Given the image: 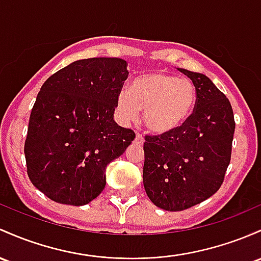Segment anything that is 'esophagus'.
Here are the masks:
<instances>
[{
    "mask_svg": "<svg viewBox=\"0 0 261 261\" xmlns=\"http://www.w3.org/2000/svg\"><path fill=\"white\" fill-rule=\"evenodd\" d=\"M145 142V139L144 136L141 135V134H136V137H135V144L137 145H142Z\"/></svg>",
    "mask_w": 261,
    "mask_h": 261,
    "instance_id": "esophagus-1",
    "label": "esophagus"
}]
</instances>
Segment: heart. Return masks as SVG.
<instances>
[{"label": "heart", "mask_w": 261, "mask_h": 261, "mask_svg": "<svg viewBox=\"0 0 261 261\" xmlns=\"http://www.w3.org/2000/svg\"><path fill=\"white\" fill-rule=\"evenodd\" d=\"M196 102L197 88L191 80L166 71H153L134 79L130 90L122 89L117 95L116 108L125 121L135 120L139 109L145 110L148 130L167 134L187 121Z\"/></svg>", "instance_id": "heart-1"}]
</instances>
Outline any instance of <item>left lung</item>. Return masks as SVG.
I'll return each instance as SVG.
<instances>
[{
    "label": "left lung",
    "instance_id": "obj_1",
    "mask_svg": "<svg viewBox=\"0 0 261 261\" xmlns=\"http://www.w3.org/2000/svg\"><path fill=\"white\" fill-rule=\"evenodd\" d=\"M197 88L192 115L176 130L145 136L144 186L165 211H185L213 196L230 163L236 130L227 96L204 74L181 69Z\"/></svg>",
    "mask_w": 261,
    "mask_h": 261
}]
</instances>
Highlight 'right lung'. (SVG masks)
I'll return each mask as SVG.
<instances>
[{
  "mask_svg": "<svg viewBox=\"0 0 261 261\" xmlns=\"http://www.w3.org/2000/svg\"><path fill=\"white\" fill-rule=\"evenodd\" d=\"M120 58L76 61L50 75L37 95L24 142L31 182L48 198L84 205L107 185V166L135 139L114 121L127 79Z\"/></svg>",
  "mask_w": 261,
  "mask_h": 261,
  "instance_id": "right-lung-1",
  "label": "right lung"
}]
</instances>
